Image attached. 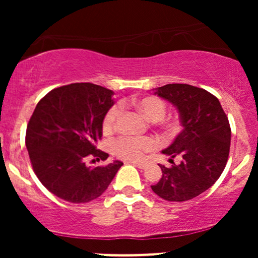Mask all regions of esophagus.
<instances>
[{
	"label": "esophagus",
	"mask_w": 258,
	"mask_h": 258,
	"mask_svg": "<svg viewBox=\"0 0 258 258\" xmlns=\"http://www.w3.org/2000/svg\"><path fill=\"white\" fill-rule=\"evenodd\" d=\"M133 164L136 165L138 168H146L148 166L147 162H143V161H138V162H133Z\"/></svg>",
	"instance_id": "34e87169"
}]
</instances>
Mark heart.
<instances>
[{
  "instance_id": "1",
  "label": "heart",
  "mask_w": 258,
  "mask_h": 258,
  "mask_svg": "<svg viewBox=\"0 0 258 258\" xmlns=\"http://www.w3.org/2000/svg\"><path fill=\"white\" fill-rule=\"evenodd\" d=\"M136 106L149 121H160L166 114V104L161 98L155 96L144 97L136 102ZM123 112V105L116 103L105 112L103 119L104 131H110L116 126L117 121ZM162 125L168 132H174L178 130L179 123L177 119L161 120ZM156 147V141L152 137H128L120 136L110 142V149L114 155L125 160H137L144 153L150 152Z\"/></svg>"
}]
</instances>
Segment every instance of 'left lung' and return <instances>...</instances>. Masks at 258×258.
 <instances>
[{"label": "left lung", "instance_id": "left-lung-1", "mask_svg": "<svg viewBox=\"0 0 258 258\" xmlns=\"http://www.w3.org/2000/svg\"><path fill=\"white\" fill-rule=\"evenodd\" d=\"M155 94L178 109L183 130L162 153L171 156V167H161L162 177L153 191L167 201H186L207 190L220 178L230 149V126L217 97L204 88L168 84ZM177 155L182 161L176 165Z\"/></svg>", "mask_w": 258, "mask_h": 258}]
</instances>
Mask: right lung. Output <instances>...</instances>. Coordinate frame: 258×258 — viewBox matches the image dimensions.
<instances>
[{
    "label": "right lung",
    "instance_id": "add662e5",
    "mask_svg": "<svg viewBox=\"0 0 258 258\" xmlns=\"http://www.w3.org/2000/svg\"><path fill=\"white\" fill-rule=\"evenodd\" d=\"M112 91L82 82L54 88L32 112L26 127L25 144L32 170L55 197L74 204L97 199L106 190L121 161L96 167L85 160L108 159L97 149L103 119L114 104Z\"/></svg>",
    "mask_w": 258,
    "mask_h": 258
}]
</instances>
